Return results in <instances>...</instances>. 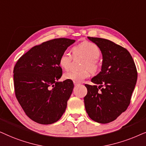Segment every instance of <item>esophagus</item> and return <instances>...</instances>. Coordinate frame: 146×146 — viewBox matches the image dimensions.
<instances>
[{"label": "esophagus", "instance_id": "esophagus-1", "mask_svg": "<svg viewBox=\"0 0 146 146\" xmlns=\"http://www.w3.org/2000/svg\"><path fill=\"white\" fill-rule=\"evenodd\" d=\"M73 83H74V85H75V86H76V85H77L79 84L78 82H75V81H73Z\"/></svg>", "mask_w": 146, "mask_h": 146}]
</instances>
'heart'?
<instances>
[{"mask_svg": "<svg viewBox=\"0 0 146 146\" xmlns=\"http://www.w3.org/2000/svg\"><path fill=\"white\" fill-rule=\"evenodd\" d=\"M73 57H82L85 58L81 67L83 69L75 71L71 70L64 74V78L75 82H80L83 79L87 78L91 72L96 73L99 69L98 59L100 56V50L98 46L93 42L84 41L81 42L72 48ZM72 56L68 52H64L60 56L59 63L60 67L65 70L71 67Z\"/></svg>", "mask_w": 146, "mask_h": 146, "instance_id": "b5f03b06", "label": "heart"}]
</instances>
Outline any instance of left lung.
I'll return each mask as SVG.
<instances>
[{
  "label": "left lung",
  "instance_id": "left-lung-1",
  "mask_svg": "<svg viewBox=\"0 0 146 146\" xmlns=\"http://www.w3.org/2000/svg\"><path fill=\"white\" fill-rule=\"evenodd\" d=\"M102 51V71L85 84V108L89 117L100 123L117 119L129 106L137 79V72L129 51L110 40L87 37ZM100 84L99 87L96 85Z\"/></svg>",
  "mask_w": 146,
  "mask_h": 146
}]
</instances>
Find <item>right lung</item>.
Instances as JSON below:
<instances>
[{"instance_id": "obj_1", "label": "right lung", "mask_w": 146, "mask_h": 146, "mask_svg": "<svg viewBox=\"0 0 146 146\" xmlns=\"http://www.w3.org/2000/svg\"><path fill=\"white\" fill-rule=\"evenodd\" d=\"M75 40L55 38L31 48L15 64L14 87L16 98L26 115L38 123L57 121L67 108L74 85L62 76L60 56Z\"/></svg>"}]
</instances>
